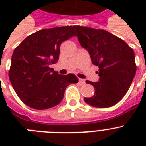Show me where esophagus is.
Masks as SVG:
<instances>
[{
	"mask_svg": "<svg viewBox=\"0 0 146 146\" xmlns=\"http://www.w3.org/2000/svg\"><path fill=\"white\" fill-rule=\"evenodd\" d=\"M79 82H80L81 85H83L86 83V80H83V79H79Z\"/></svg>",
	"mask_w": 146,
	"mask_h": 146,
	"instance_id": "1",
	"label": "esophagus"
}]
</instances>
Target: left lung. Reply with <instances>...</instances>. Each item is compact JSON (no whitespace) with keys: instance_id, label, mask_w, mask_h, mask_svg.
<instances>
[{"instance_id":"left-lung-1","label":"left lung","mask_w":146,"mask_h":146,"mask_svg":"<svg viewBox=\"0 0 146 146\" xmlns=\"http://www.w3.org/2000/svg\"><path fill=\"white\" fill-rule=\"evenodd\" d=\"M74 29L81 46L99 68L98 82L86 81L93 86L95 94L84 101L97 108L113 106L126 95L136 74L133 50L123 40L103 29L81 26Z\"/></svg>"}]
</instances>
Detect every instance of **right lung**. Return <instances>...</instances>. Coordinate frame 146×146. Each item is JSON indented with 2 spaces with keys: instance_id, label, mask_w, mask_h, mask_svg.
Wrapping results in <instances>:
<instances>
[{
  "instance_id": "right-lung-1",
  "label": "right lung",
  "mask_w": 146,
  "mask_h": 146,
  "mask_svg": "<svg viewBox=\"0 0 146 146\" xmlns=\"http://www.w3.org/2000/svg\"><path fill=\"white\" fill-rule=\"evenodd\" d=\"M74 26L44 29L29 35L13 53L9 78L21 101L36 110L54 107L65 89L77 83L74 74L60 75L50 68L59 59L62 42L76 36Z\"/></svg>"
}]
</instances>
